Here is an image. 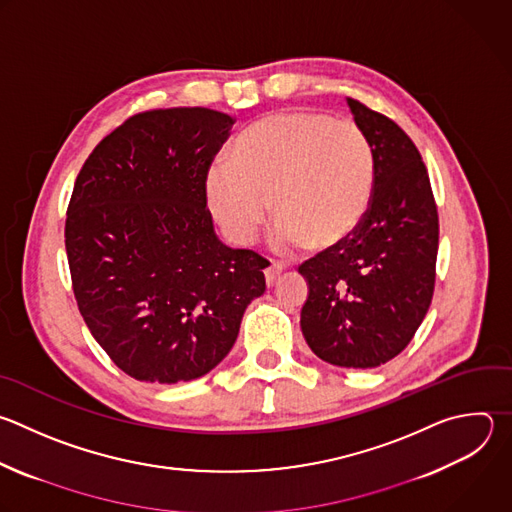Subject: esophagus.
Segmentation results:
<instances>
[{"label":"esophagus","instance_id":"obj_1","mask_svg":"<svg viewBox=\"0 0 512 512\" xmlns=\"http://www.w3.org/2000/svg\"><path fill=\"white\" fill-rule=\"evenodd\" d=\"M281 273H283V265H281V263H271V265L265 269V281H267V285H273Z\"/></svg>","mask_w":512,"mask_h":512}]
</instances>
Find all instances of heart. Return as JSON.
<instances>
[{"label": "heart", "mask_w": 512, "mask_h": 512, "mask_svg": "<svg viewBox=\"0 0 512 512\" xmlns=\"http://www.w3.org/2000/svg\"><path fill=\"white\" fill-rule=\"evenodd\" d=\"M374 183L376 154L356 122L285 110L253 122L237 138L233 160L209 168L207 197L235 243L253 241L273 207L281 217L277 247L327 249L362 225Z\"/></svg>", "instance_id": "obj_1"}]
</instances>
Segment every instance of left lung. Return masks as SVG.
Segmentation results:
<instances>
[{
    "label": "left lung",
    "mask_w": 512,
    "mask_h": 512,
    "mask_svg": "<svg viewBox=\"0 0 512 512\" xmlns=\"http://www.w3.org/2000/svg\"><path fill=\"white\" fill-rule=\"evenodd\" d=\"M376 154L374 195L362 225L299 267L309 295L301 331L311 352L339 368H378L396 358L432 301L438 211L426 166L388 116L348 98Z\"/></svg>",
    "instance_id": "left-lung-1"
}]
</instances>
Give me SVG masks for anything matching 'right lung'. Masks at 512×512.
Segmentation results:
<instances>
[{
    "label": "right lung",
    "mask_w": 512,
    "mask_h": 512,
    "mask_svg": "<svg viewBox=\"0 0 512 512\" xmlns=\"http://www.w3.org/2000/svg\"><path fill=\"white\" fill-rule=\"evenodd\" d=\"M235 120L211 108L130 116L86 158L66 215L78 309L130 378L177 384L231 352L267 259L219 241L207 175Z\"/></svg>",
    "instance_id": "obj_1"
}]
</instances>
